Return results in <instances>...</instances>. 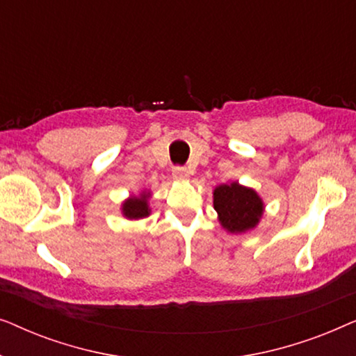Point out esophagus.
Segmentation results:
<instances>
[{
  "mask_svg": "<svg viewBox=\"0 0 356 356\" xmlns=\"http://www.w3.org/2000/svg\"><path fill=\"white\" fill-rule=\"evenodd\" d=\"M172 173L177 179H188V177H189V172L186 170V167H181V165H177V167H173Z\"/></svg>",
  "mask_w": 356,
  "mask_h": 356,
  "instance_id": "34e87169",
  "label": "esophagus"
}]
</instances>
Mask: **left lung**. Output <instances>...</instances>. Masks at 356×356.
<instances>
[{"mask_svg": "<svg viewBox=\"0 0 356 356\" xmlns=\"http://www.w3.org/2000/svg\"><path fill=\"white\" fill-rule=\"evenodd\" d=\"M213 209L217 211L223 228L232 233H241L257 225L264 206L252 189L230 183L216 188Z\"/></svg>", "mask_w": 356, "mask_h": 356, "instance_id": "obj_1", "label": "left lung"}]
</instances>
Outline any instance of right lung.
<instances>
[{
  "mask_svg": "<svg viewBox=\"0 0 356 356\" xmlns=\"http://www.w3.org/2000/svg\"><path fill=\"white\" fill-rule=\"evenodd\" d=\"M149 194L143 193L140 197H131L123 204V213L128 218H143L149 216V206H147Z\"/></svg>",
  "mask_w": 356,
  "mask_h": 356,
  "instance_id": "right-lung-1",
  "label": "right lung"
}]
</instances>
